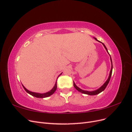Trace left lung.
<instances>
[{"label":"left lung","mask_w":132,"mask_h":132,"mask_svg":"<svg viewBox=\"0 0 132 132\" xmlns=\"http://www.w3.org/2000/svg\"><path fill=\"white\" fill-rule=\"evenodd\" d=\"M94 38L96 39V40L98 42H101L100 41H98L97 39H96V38H95V37H94ZM101 43H102V42H101ZM102 44L103 45V46H104L105 48L106 49V51H107V52L108 53H109V54L110 55V60H111V70H110V74H109V78H108V79H107V80L106 81V82H105L104 84H103L100 87V88H98V89L96 90L91 91H86V90H83L81 89L80 88H79V87H78L77 85H76L75 82L73 81V85H74V87L76 89H77L78 91L80 92V93H82V94H86V95H97V94H100V93H101L102 91H103V90H104L106 89V86H107L108 84H109V81H110V79H111V75H112V68H113L112 62V59H111V55H110V54H109V52H108V50H107V49L106 47L105 46V45L104 44H103V43H102Z\"/></svg>","instance_id":"8db88e82"}]
</instances>
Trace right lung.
Returning a JSON list of instances; mask_svg holds the SVG:
<instances>
[{"label": "right lung", "mask_w": 132, "mask_h": 132, "mask_svg": "<svg viewBox=\"0 0 132 132\" xmlns=\"http://www.w3.org/2000/svg\"><path fill=\"white\" fill-rule=\"evenodd\" d=\"M62 74V73L61 74H59V75H58V77H59V76L61 75ZM58 78H57V79H58ZM57 80H56V82H55V85H54V87H53L52 89L50 91L47 92V93H43V94L35 93V92L30 91H29V90H27L26 88H25V87L24 86H23V85H22V86H23V89H25V90L27 92V93L28 94H29L30 95H32V96H33L36 97H37V98H45V97H47L50 96L52 95V94L54 93V92L55 91V90H57Z\"/></svg>", "instance_id": "obj_1"}]
</instances>
